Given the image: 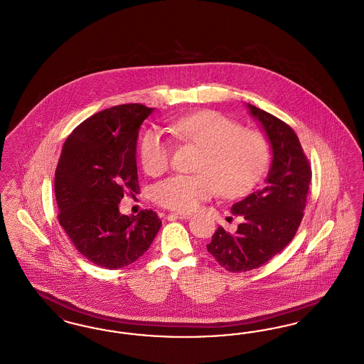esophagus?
I'll return each mask as SVG.
<instances>
[{
  "mask_svg": "<svg viewBox=\"0 0 364 364\" xmlns=\"http://www.w3.org/2000/svg\"><path fill=\"white\" fill-rule=\"evenodd\" d=\"M192 217V214L191 213H171L169 215H168V218H175V219H188Z\"/></svg>",
  "mask_w": 364,
  "mask_h": 364,
  "instance_id": "esophagus-1",
  "label": "esophagus"
}]
</instances>
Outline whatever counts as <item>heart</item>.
I'll return each instance as SVG.
<instances>
[{"mask_svg": "<svg viewBox=\"0 0 364 364\" xmlns=\"http://www.w3.org/2000/svg\"><path fill=\"white\" fill-rule=\"evenodd\" d=\"M169 130L184 145L196 146L200 154L196 175H176L154 188V200L169 210L188 213L217 192L229 199L255 188L271 160V146L265 135L244 130L240 123L217 111H200L175 120ZM173 145L161 131H147L141 157L150 176L168 171Z\"/></svg>", "mask_w": 364, "mask_h": 364, "instance_id": "1", "label": "heart"}]
</instances>
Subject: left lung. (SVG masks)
<instances>
[{
    "mask_svg": "<svg viewBox=\"0 0 364 364\" xmlns=\"http://www.w3.org/2000/svg\"><path fill=\"white\" fill-rule=\"evenodd\" d=\"M260 122L272 150V164L262 188L234 203L244 219L234 234L219 226L208 253L230 272L256 269L287 247L296 233L307 200L311 169L296 134L277 117L247 104Z\"/></svg>",
    "mask_w": 364,
    "mask_h": 364,
    "instance_id": "obj_1",
    "label": "left lung"
}]
</instances>
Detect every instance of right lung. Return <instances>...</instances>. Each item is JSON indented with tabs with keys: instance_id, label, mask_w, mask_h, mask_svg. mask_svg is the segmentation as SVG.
I'll return each instance as SVG.
<instances>
[{
	"instance_id": "right-lung-1",
	"label": "right lung",
	"mask_w": 364,
	"mask_h": 364,
	"mask_svg": "<svg viewBox=\"0 0 364 364\" xmlns=\"http://www.w3.org/2000/svg\"><path fill=\"white\" fill-rule=\"evenodd\" d=\"M154 108L122 104L87 117L65 141L55 171L59 225L89 262L117 269L136 262L160 230L159 215H123L124 193L136 192V139Z\"/></svg>"
}]
</instances>
